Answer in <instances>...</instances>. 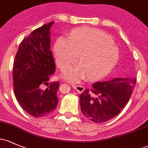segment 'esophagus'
Segmentation results:
<instances>
[{
    "mask_svg": "<svg viewBox=\"0 0 148 148\" xmlns=\"http://www.w3.org/2000/svg\"><path fill=\"white\" fill-rule=\"evenodd\" d=\"M71 86L74 88V89H75L78 92H80V93L85 90V88H84V86H81V85H72Z\"/></svg>",
    "mask_w": 148,
    "mask_h": 148,
    "instance_id": "34e87169",
    "label": "esophagus"
}]
</instances>
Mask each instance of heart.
Wrapping results in <instances>:
<instances>
[{
	"label": "heart",
	"instance_id": "obj_1",
	"mask_svg": "<svg viewBox=\"0 0 148 148\" xmlns=\"http://www.w3.org/2000/svg\"><path fill=\"white\" fill-rule=\"evenodd\" d=\"M56 61L62 69L77 61L80 64L66 68L62 77L77 83L86 77L98 80L108 75L119 60V50L110 35L100 29L84 27L71 32L69 38L60 36L53 46Z\"/></svg>",
	"mask_w": 148,
	"mask_h": 148
}]
</instances>
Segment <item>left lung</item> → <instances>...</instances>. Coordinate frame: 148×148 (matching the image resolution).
<instances>
[{
	"label": "left lung",
	"mask_w": 148,
	"mask_h": 148,
	"mask_svg": "<svg viewBox=\"0 0 148 148\" xmlns=\"http://www.w3.org/2000/svg\"><path fill=\"white\" fill-rule=\"evenodd\" d=\"M136 82V78L127 77L93 84L79 95L83 114L96 123L113 119L128 103Z\"/></svg>",
	"instance_id": "left-lung-1"
}]
</instances>
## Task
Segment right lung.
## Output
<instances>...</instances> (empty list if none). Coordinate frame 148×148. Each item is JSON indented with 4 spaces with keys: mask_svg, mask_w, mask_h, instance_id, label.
<instances>
[{
    "mask_svg": "<svg viewBox=\"0 0 148 148\" xmlns=\"http://www.w3.org/2000/svg\"><path fill=\"white\" fill-rule=\"evenodd\" d=\"M54 22L34 30L19 44L12 76L16 99L24 111L34 117H44L57 108L59 82L49 84L56 64L50 51V28ZM43 85H49L43 90Z\"/></svg>",
    "mask_w": 148,
    "mask_h": 148,
    "instance_id": "1",
    "label": "right lung"
}]
</instances>
